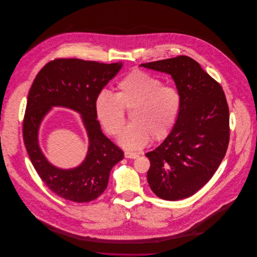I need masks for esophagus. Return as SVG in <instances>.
Here are the masks:
<instances>
[{
  "mask_svg": "<svg viewBox=\"0 0 257 257\" xmlns=\"http://www.w3.org/2000/svg\"><path fill=\"white\" fill-rule=\"evenodd\" d=\"M124 157L127 159H136L139 157V155L137 153H131V152H124Z\"/></svg>",
  "mask_w": 257,
  "mask_h": 257,
  "instance_id": "obj_1",
  "label": "esophagus"
}]
</instances>
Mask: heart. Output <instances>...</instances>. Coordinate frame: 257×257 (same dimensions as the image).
I'll return each mask as SVG.
<instances>
[{
  "label": "heart",
  "mask_w": 257,
  "mask_h": 257,
  "mask_svg": "<svg viewBox=\"0 0 257 257\" xmlns=\"http://www.w3.org/2000/svg\"><path fill=\"white\" fill-rule=\"evenodd\" d=\"M116 94L100 91L95 98V112L105 131L116 136L125 122V109L132 110V123L118 137L128 150L144 148L151 140H164L174 127L181 108L179 90L142 70H134L116 86Z\"/></svg>",
  "instance_id": "b5f03b06"
}]
</instances>
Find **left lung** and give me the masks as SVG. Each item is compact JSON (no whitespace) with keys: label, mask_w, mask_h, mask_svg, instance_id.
I'll return each mask as SVG.
<instances>
[{"label":"left lung","mask_w":257,"mask_h":257,"mask_svg":"<svg viewBox=\"0 0 257 257\" xmlns=\"http://www.w3.org/2000/svg\"><path fill=\"white\" fill-rule=\"evenodd\" d=\"M171 75L181 95L176 123L164 142L146 154L148 182L166 200L198 191L219 168L230 140L229 107L221 85L186 56L142 64Z\"/></svg>","instance_id":"obj_1"}]
</instances>
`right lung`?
Instances as JSON below:
<instances>
[{
  "label": "right lung",
  "mask_w": 257,
  "mask_h": 257,
  "mask_svg": "<svg viewBox=\"0 0 257 257\" xmlns=\"http://www.w3.org/2000/svg\"><path fill=\"white\" fill-rule=\"evenodd\" d=\"M121 67L122 63L56 59L39 71L29 90L23 119L24 145L41 180L65 199L75 202L96 199L106 189L112 167L123 159L121 149L102 133L94 106L97 94ZM54 106L79 112L89 138L85 160L73 170H60L51 166L38 144L40 123Z\"/></svg>",
  "instance_id": "right-lung-1"
}]
</instances>
